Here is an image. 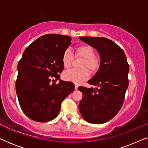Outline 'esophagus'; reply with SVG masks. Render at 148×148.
I'll return each instance as SVG.
<instances>
[{
  "label": "esophagus",
  "mask_w": 148,
  "mask_h": 148,
  "mask_svg": "<svg viewBox=\"0 0 148 148\" xmlns=\"http://www.w3.org/2000/svg\"><path fill=\"white\" fill-rule=\"evenodd\" d=\"M77 88H78V85L75 84V90H77Z\"/></svg>",
  "instance_id": "1"
}]
</instances>
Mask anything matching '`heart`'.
Wrapping results in <instances>:
<instances>
[{
  "mask_svg": "<svg viewBox=\"0 0 148 148\" xmlns=\"http://www.w3.org/2000/svg\"><path fill=\"white\" fill-rule=\"evenodd\" d=\"M76 56H82L83 58L80 64L81 69H73L64 73L63 79L66 82H71L75 84L86 80L89 77V71L96 72L100 67V60L94 56V50L90 46L82 45L76 48ZM73 60V54L70 50H64L62 56V64L64 68L68 69L71 65Z\"/></svg>",
  "mask_w": 148,
  "mask_h": 148,
  "instance_id": "1",
  "label": "heart"
}]
</instances>
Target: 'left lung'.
I'll return each mask as SVG.
<instances>
[{
  "mask_svg": "<svg viewBox=\"0 0 148 148\" xmlns=\"http://www.w3.org/2000/svg\"><path fill=\"white\" fill-rule=\"evenodd\" d=\"M79 39L98 51L100 65L88 82L97 88H78L83 94L79 109L87 122L102 124L111 120L122 107L129 86V66L124 51L112 40L89 36Z\"/></svg>",
  "mask_w": 148,
  "mask_h": 148,
  "instance_id": "obj_1",
  "label": "left lung"
}]
</instances>
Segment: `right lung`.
I'll return each instance as SVG.
<instances>
[{
    "mask_svg": "<svg viewBox=\"0 0 148 148\" xmlns=\"http://www.w3.org/2000/svg\"><path fill=\"white\" fill-rule=\"evenodd\" d=\"M71 44V38L46 34L24 50L17 65L16 93L26 116L38 122H48L58 116L62 100L73 92L72 82L60 80L64 69L62 56ZM60 83L55 84L51 78Z\"/></svg>",
    "mask_w": 148,
    "mask_h": 148,
    "instance_id": "right-lung-1",
    "label": "right lung"
}]
</instances>
